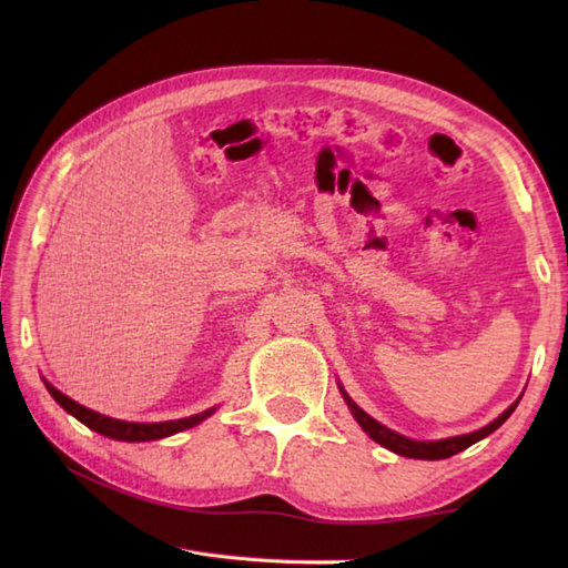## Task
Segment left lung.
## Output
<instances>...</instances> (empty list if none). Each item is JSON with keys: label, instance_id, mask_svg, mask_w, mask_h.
<instances>
[{"label": "left lung", "instance_id": "left-lung-1", "mask_svg": "<svg viewBox=\"0 0 568 568\" xmlns=\"http://www.w3.org/2000/svg\"><path fill=\"white\" fill-rule=\"evenodd\" d=\"M339 390H342V395H344V400H346L348 409H352L354 419L358 422L361 429H364L373 442H378L381 446H385V449H390V452L400 454V456H407V458H427V462H437V458H449V456H454V454H458V452L468 449L470 444H476V442H480L484 437H488V434L496 432V429L503 425V422L513 415V409L517 407V403H520V400H515L508 409H505V413H503L498 419H493L490 425L480 427V429L470 432V434H462V437H449V439H437V442H415V439H407V437H403V434H397V432L388 429L385 425H381V422H376L371 415H366L364 409H361V407L352 400V397H348V395L344 393L342 385H339Z\"/></svg>", "mask_w": 568, "mask_h": 568}]
</instances>
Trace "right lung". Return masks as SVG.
Listing matches in <instances>:
<instances>
[{
    "label": "right lung",
    "mask_w": 568,
    "mask_h": 568,
    "mask_svg": "<svg viewBox=\"0 0 568 568\" xmlns=\"http://www.w3.org/2000/svg\"><path fill=\"white\" fill-rule=\"evenodd\" d=\"M48 393L53 395V400L65 409V413H70L72 417H78L84 427H90L94 432L104 434V437L110 439H119V442H151V439H163V437H171V434H178L183 429H190L200 425L202 419H207L214 407L204 409V413H197L192 417H183V419H171V422H124V419H114V417H106V415H100L94 413V409L84 407V405H78L75 400H70L68 395L60 393L58 388H53L51 383L43 381Z\"/></svg>",
    "instance_id": "1"
}]
</instances>
